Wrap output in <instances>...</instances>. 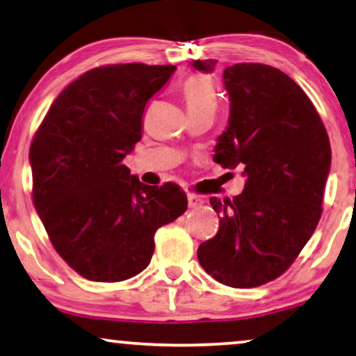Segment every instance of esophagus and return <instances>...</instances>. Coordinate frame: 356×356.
Masks as SVG:
<instances>
[{
    "label": "esophagus",
    "mask_w": 356,
    "mask_h": 356,
    "mask_svg": "<svg viewBox=\"0 0 356 356\" xmlns=\"http://www.w3.org/2000/svg\"><path fill=\"white\" fill-rule=\"evenodd\" d=\"M187 200H188V207L190 208H198L204 203V200L202 197H197V195H192V193L187 195Z\"/></svg>",
    "instance_id": "obj_1"
}]
</instances>
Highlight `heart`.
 Returning a JSON list of instances; mask_svg holds the SVG:
<instances>
[{"mask_svg":"<svg viewBox=\"0 0 356 356\" xmlns=\"http://www.w3.org/2000/svg\"><path fill=\"white\" fill-rule=\"evenodd\" d=\"M182 95L188 114L209 113L214 116L218 109V93L207 76L197 74L188 77L182 85Z\"/></svg>","mask_w":356,"mask_h":356,"instance_id":"obj_1","label":"heart"}]
</instances>
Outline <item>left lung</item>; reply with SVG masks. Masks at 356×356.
<instances>
[{"label": "left lung", "instance_id": "obj_1", "mask_svg": "<svg viewBox=\"0 0 356 356\" xmlns=\"http://www.w3.org/2000/svg\"><path fill=\"white\" fill-rule=\"evenodd\" d=\"M216 59L192 63L213 72ZM229 124L214 161L243 166V192L209 198L219 230L198 247V261L218 282L258 287L290 268L316 229L330 169L326 127L307 93L276 67L238 63L224 69Z\"/></svg>", "mask_w": 356, "mask_h": 356}]
</instances>
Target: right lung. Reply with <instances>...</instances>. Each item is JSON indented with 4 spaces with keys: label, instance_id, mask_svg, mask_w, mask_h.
Wrapping results in <instances>:
<instances>
[{
    "label": "right lung",
    "instance_id": "1",
    "mask_svg": "<svg viewBox=\"0 0 356 356\" xmlns=\"http://www.w3.org/2000/svg\"><path fill=\"white\" fill-rule=\"evenodd\" d=\"M176 66L111 64L59 93L30 145L32 197L53 247L80 276L121 282L152 261L154 232L185 213L177 184L145 185L122 164L148 99Z\"/></svg>",
    "mask_w": 356,
    "mask_h": 356
}]
</instances>
